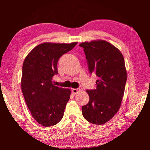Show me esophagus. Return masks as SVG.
<instances>
[{
  "instance_id": "esophagus-1",
  "label": "esophagus",
  "mask_w": 150,
  "mask_h": 150,
  "mask_svg": "<svg viewBox=\"0 0 150 150\" xmlns=\"http://www.w3.org/2000/svg\"><path fill=\"white\" fill-rule=\"evenodd\" d=\"M83 88L79 87V88H77V89H72V93H73L74 94H77L78 93L81 91H83Z\"/></svg>"
}]
</instances>
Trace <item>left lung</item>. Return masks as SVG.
Here are the masks:
<instances>
[{
	"label": "left lung",
	"instance_id": "1",
	"mask_svg": "<svg viewBox=\"0 0 150 150\" xmlns=\"http://www.w3.org/2000/svg\"><path fill=\"white\" fill-rule=\"evenodd\" d=\"M84 48L90 73L96 75V88L86 90L89 103L82 107L83 116L91 123L103 125L120 110L127 79L124 57L120 50L106 40L79 44Z\"/></svg>",
	"mask_w": 150,
	"mask_h": 150
}]
</instances>
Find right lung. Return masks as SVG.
I'll return each instance as SVG.
<instances>
[{"instance_id": "obj_1", "label": "right lung", "mask_w": 150, "mask_h": 150, "mask_svg": "<svg viewBox=\"0 0 150 150\" xmlns=\"http://www.w3.org/2000/svg\"><path fill=\"white\" fill-rule=\"evenodd\" d=\"M77 43H42L32 50L24 59L22 91L32 116L45 127L56 125L64 115L71 90L55 86L52 80L58 74L59 59Z\"/></svg>"}]
</instances>
